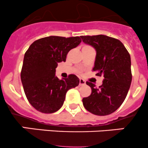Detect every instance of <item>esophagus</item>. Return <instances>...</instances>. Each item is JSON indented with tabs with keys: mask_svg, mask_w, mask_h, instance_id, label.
Here are the masks:
<instances>
[{
	"mask_svg": "<svg viewBox=\"0 0 148 148\" xmlns=\"http://www.w3.org/2000/svg\"><path fill=\"white\" fill-rule=\"evenodd\" d=\"M86 84V82L82 79H79V86H82V85Z\"/></svg>",
	"mask_w": 148,
	"mask_h": 148,
	"instance_id": "esophagus-1",
	"label": "esophagus"
}]
</instances>
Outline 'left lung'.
<instances>
[{
    "label": "left lung",
    "mask_w": 148,
    "mask_h": 148,
    "mask_svg": "<svg viewBox=\"0 0 148 148\" xmlns=\"http://www.w3.org/2000/svg\"><path fill=\"white\" fill-rule=\"evenodd\" d=\"M81 38L85 44L96 49L92 71L104 78L99 87L86 82L92 93L83 98V105L95 115H108L120 107L129 91L132 82L130 55L117 38L104 35L82 36Z\"/></svg>",
    "instance_id": "obj_1"
}]
</instances>
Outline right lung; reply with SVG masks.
<instances>
[{"label":"right lung","mask_w":148,"mask_h":148,"mask_svg":"<svg viewBox=\"0 0 148 148\" xmlns=\"http://www.w3.org/2000/svg\"><path fill=\"white\" fill-rule=\"evenodd\" d=\"M81 41L79 36H51L35 41L26 51L21 79L28 101L37 111L51 114L59 110L67 91L79 85L74 74L61 80L55 71L58 63L66 62L68 52Z\"/></svg>","instance_id":"obj_1"}]
</instances>
